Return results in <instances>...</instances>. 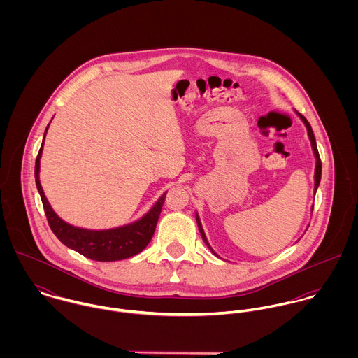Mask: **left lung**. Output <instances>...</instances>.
Wrapping results in <instances>:
<instances>
[{"mask_svg":"<svg viewBox=\"0 0 358 358\" xmlns=\"http://www.w3.org/2000/svg\"><path fill=\"white\" fill-rule=\"evenodd\" d=\"M299 115H301V118L303 120V122H305V125H306L307 134H308V138H310V141H311V148H313V152H314V155H315V158H317V162H315V173H314V192H317V187H318L320 180H321V159H320V154H318V150H317V145H315V138H314L313 129H311V127H310V124H308V121H307L306 118H305L302 114H299ZM197 224H199V229H200V233H201V237H203L205 244L209 247L199 216H197ZM209 248H210V247H209ZM210 251H212V248H210ZM212 252H213V251H212ZM213 254H215V252H213Z\"/></svg>","mask_w":358,"mask_h":358,"instance_id":"obj_1","label":"left lung"}]
</instances>
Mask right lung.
I'll use <instances>...</instances> for the list:
<instances>
[{
    "instance_id": "1",
    "label": "right lung",
    "mask_w": 358,
    "mask_h": 358,
    "mask_svg": "<svg viewBox=\"0 0 358 358\" xmlns=\"http://www.w3.org/2000/svg\"><path fill=\"white\" fill-rule=\"evenodd\" d=\"M48 129V127H47ZM47 134V131H45ZM44 145V142H43ZM43 145L36 158V185L38 193L41 196V201L44 205V210L47 215L48 224L53 234L69 248L77 251L78 254L90 257L92 260L99 262H113L121 260L142 252L153 237L154 230L165 201V194L155 203L146 216L141 220L111 230H85L80 227H74L66 222H63L53 210L48 203L41 183H40V158L43 152Z\"/></svg>"
}]
</instances>
